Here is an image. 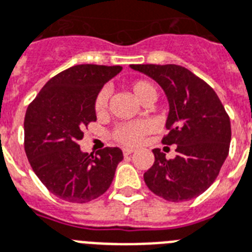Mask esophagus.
Returning <instances> with one entry per match:
<instances>
[{
	"mask_svg": "<svg viewBox=\"0 0 252 252\" xmlns=\"http://www.w3.org/2000/svg\"><path fill=\"white\" fill-rule=\"evenodd\" d=\"M133 153H134V150H133V149H123V154L126 155V157L133 154Z\"/></svg>",
	"mask_w": 252,
	"mask_h": 252,
	"instance_id": "esophagus-1",
	"label": "esophagus"
}]
</instances>
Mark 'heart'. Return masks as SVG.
Returning a JSON list of instances; mask_svg holds the SVG:
<instances>
[{
	"label": "heart",
	"mask_w": 252,
	"mask_h": 252,
	"mask_svg": "<svg viewBox=\"0 0 252 252\" xmlns=\"http://www.w3.org/2000/svg\"><path fill=\"white\" fill-rule=\"evenodd\" d=\"M130 91L134 94V97L144 103L146 101H155L157 98V91L150 83L144 81V80H138L134 83L130 84ZM108 101V91L103 89L99 92L95 99V111L102 112L107 106ZM150 126L145 122H132L122 124L115 129V138L119 141L120 144L126 145V146H136L144 140L145 134L149 132Z\"/></svg>",
	"instance_id": "b5f03b06"
}]
</instances>
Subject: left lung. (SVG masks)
Segmentation results:
<instances>
[{"mask_svg":"<svg viewBox=\"0 0 252 252\" xmlns=\"http://www.w3.org/2000/svg\"><path fill=\"white\" fill-rule=\"evenodd\" d=\"M157 81L169 111L163 144L176 145L173 159L154 149L155 161L144 173L147 188L169 202L197 198L212 185L229 153L232 137L225 108L207 83L177 64H130Z\"/></svg>","mask_w":252,"mask_h":252,"instance_id":"left-lung-1","label":"left lung"}]
</instances>
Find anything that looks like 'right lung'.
<instances>
[{
	"label": "right lung",
	"mask_w": 252,
	"mask_h": 252,
	"mask_svg": "<svg viewBox=\"0 0 252 252\" xmlns=\"http://www.w3.org/2000/svg\"><path fill=\"white\" fill-rule=\"evenodd\" d=\"M122 66L77 64L49 80L24 118V149L31 167L54 195L87 203L110 188L123 160L119 147H106L95 157L84 153V126L97 120L95 99Z\"/></svg>",
	"instance_id": "add662e5"
}]
</instances>
